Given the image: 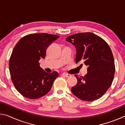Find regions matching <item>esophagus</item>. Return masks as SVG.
Instances as JSON below:
<instances>
[{
	"mask_svg": "<svg viewBox=\"0 0 125 125\" xmlns=\"http://www.w3.org/2000/svg\"><path fill=\"white\" fill-rule=\"evenodd\" d=\"M62 74L63 75L65 76V77H71V76L70 74H68V73H63Z\"/></svg>",
	"mask_w": 125,
	"mask_h": 125,
	"instance_id": "esophagus-1",
	"label": "esophagus"
}]
</instances>
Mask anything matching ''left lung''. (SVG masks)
<instances>
[{
	"mask_svg": "<svg viewBox=\"0 0 125 125\" xmlns=\"http://www.w3.org/2000/svg\"><path fill=\"white\" fill-rule=\"evenodd\" d=\"M66 41L75 47V63L81 61L88 67V73L84 77L74 75L78 82L72 88V92L84 101L101 98L111 86L115 74V62L110 47L104 40L92 32L75 33L67 37Z\"/></svg>",
	"mask_w": 125,
	"mask_h": 125,
	"instance_id": "1",
	"label": "left lung"
}]
</instances>
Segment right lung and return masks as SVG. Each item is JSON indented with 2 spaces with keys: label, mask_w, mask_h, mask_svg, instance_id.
I'll return each instance as SVG.
<instances>
[{
  "label": "right lung",
  "mask_w": 125,
  "mask_h": 125,
  "mask_svg": "<svg viewBox=\"0 0 125 125\" xmlns=\"http://www.w3.org/2000/svg\"><path fill=\"white\" fill-rule=\"evenodd\" d=\"M59 37L49 33H31L22 37L15 46L9 67L15 88L25 98L35 99L50 92L57 72L47 73L40 66L45 58L48 46Z\"/></svg>",
  "instance_id": "right-lung-1"
}]
</instances>
